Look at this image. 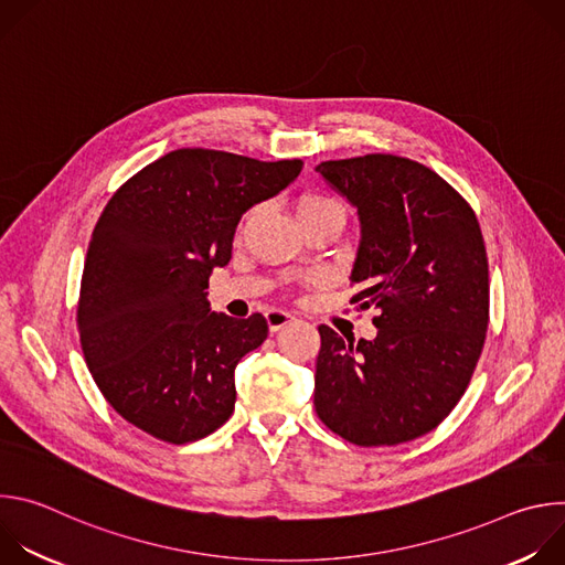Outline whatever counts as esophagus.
I'll return each mask as SVG.
<instances>
[{
	"label": "esophagus",
	"instance_id": "1",
	"mask_svg": "<svg viewBox=\"0 0 565 565\" xmlns=\"http://www.w3.org/2000/svg\"><path fill=\"white\" fill-rule=\"evenodd\" d=\"M266 321H268L270 333H277V331L290 327L292 321H295V317L288 315V312H284V310H268V312H266Z\"/></svg>",
	"mask_w": 565,
	"mask_h": 565
}]
</instances>
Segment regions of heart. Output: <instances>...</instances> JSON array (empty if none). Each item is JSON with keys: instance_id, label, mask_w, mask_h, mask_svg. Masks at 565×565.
<instances>
[{"instance_id": "heart-1", "label": "heart", "mask_w": 565, "mask_h": 565, "mask_svg": "<svg viewBox=\"0 0 565 565\" xmlns=\"http://www.w3.org/2000/svg\"><path fill=\"white\" fill-rule=\"evenodd\" d=\"M295 212H297L299 221L324 216V214H342L344 216V207L340 201H335L333 196H327V194H319V192L301 194L295 203Z\"/></svg>"}]
</instances>
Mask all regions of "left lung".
Here are the masks:
<instances>
[{
    "instance_id": "left-lung-1",
    "label": "left lung",
    "mask_w": 565,
    "mask_h": 565,
    "mask_svg": "<svg viewBox=\"0 0 565 565\" xmlns=\"http://www.w3.org/2000/svg\"><path fill=\"white\" fill-rule=\"evenodd\" d=\"M360 218L351 301L377 308L373 340L319 327L315 412L360 447L436 429L458 405L488 333V253L473 210L434 170L393 153L315 168Z\"/></svg>"
}]
</instances>
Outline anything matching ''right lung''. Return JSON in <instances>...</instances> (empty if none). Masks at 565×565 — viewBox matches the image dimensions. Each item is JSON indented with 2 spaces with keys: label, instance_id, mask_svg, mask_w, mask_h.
I'll return each mask as SVG.
<instances>
[{
  "label": "right lung",
  "instance_id": "obj_1",
  "mask_svg": "<svg viewBox=\"0 0 565 565\" xmlns=\"http://www.w3.org/2000/svg\"><path fill=\"white\" fill-rule=\"evenodd\" d=\"M266 160L174 149L131 177L89 241L77 329L109 405L172 445L216 431L234 412V369L268 338L257 312H212L207 281L232 259L236 225L301 172Z\"/></svg>",
  "mask_w": 565,
  "mask_h": 565
}]
</instances>
